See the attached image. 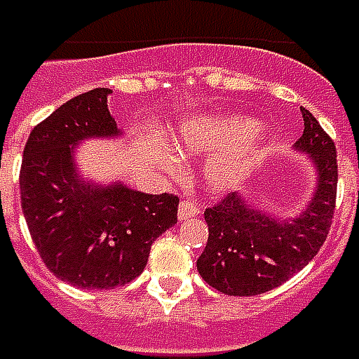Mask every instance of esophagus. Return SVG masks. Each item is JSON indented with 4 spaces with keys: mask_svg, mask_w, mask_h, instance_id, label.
Wrapping results in <instances>:
<instances>
[{
    "mask_svg": "<svg viewBox=\"0 0 359 359\" xmlns=\"http://www.w3.org/2000/svg\"><path fill=\"white\" fill-rule=\"evenodd\" d=\"M200 214V208L196 204H191L189 200H182L180 208H177V218L180 220H189V218H196Z\"/></svg>",
    "mask_w": 359,
    "mask_h": 359,
    "instance_id": "esophagus-1",
    "label": "esophagus"
}]
</instances>
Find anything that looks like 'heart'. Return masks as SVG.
Segmentation results:
<instances>
[{
  "mask_svg": "<svg viewBox=\"0 0 359 359\" xmlns=\"http://www.w3.org/2000/svg\"><path fill=\"white\" fill-rule=\"evenodd\" d=\"M262 133L259 121L241 115H206L184 121L173 141L184 155H206L204 180L212 191H228L241 186L259 163V151L248 145ZM163 168L171 161L163 157Z\"/></svg>",
  "mask_w": 359,
  "mask_h": 359,
  "instance_id": "b5f03b06",
  "label": "heart"
}]
</instances>
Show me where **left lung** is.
I'll list each match as a JSON object with an SVG mask.
<instances>
[{
    "label": "left lung",
    "mask_w": 359,
    "mask_h": 359,
    "mask_svg": "<svg viewBox=\"0 0 359 359\" xmlns=\"http://www.w3.org/2000/svg\"><path fill=\"white\" fill-rule=\"evenodd\" d=\"M301 113L305 129L295 151L307 153L317 173L307 208L297 218L280 220L241 194H230L204 212L210 234L198 273L220 293L252 297L275 289L307 266L327 238L337 191V153L317 118L307 109Z\"/></svg>",
    "instance_id": "obj_1"
}]
</instances>
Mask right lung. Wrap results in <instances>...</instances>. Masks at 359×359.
Segmentation results:
<instances>
[{
  "instance_id": "add662e5",
  "label": "right lung",
  "mask_w": 359,
  "mask_h": 359,
  "mask_svg": "<svg viewBox=\"0 0 359 359\" xmlns=\"http://www.w3.org/2000/svg\"><path fill=\"white\" fill-rule=\"evenodd\" d=\"M109 88L66 100L27 137L20 171L22 210L46 266L79 289L107 291L139 277L155 238L177 222V196L125 184L84 182L74 147L123 133Z\"/></svg>"
}]
</instances>
